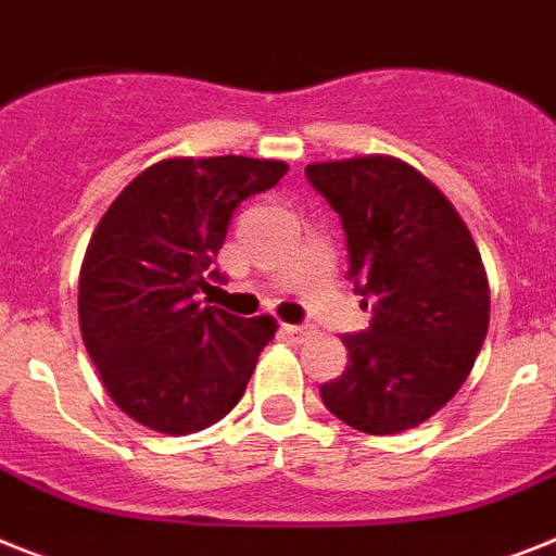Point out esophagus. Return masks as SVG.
<instances>
[{"mask_svg":"<svg viewBox=\"0 0 556 556\" xmlns=\"http://www.w3.org/2000/svg\"><path fill=\"white\" fill-rule=\"evenodd\" d=\"M281 332L287 334V338H292V341H304L306 334H309V329H306V327H295V324H283Z\"/></svg>","mask_w":556,"mask_h":556,"instance_id":"esophagus-1","label":"esophagus"}]
</instances>
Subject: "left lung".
Here are the masks:
<instances>
[{"mask_svg": "<svg viewBox=\"0 0 556 556\" xmlns=\"http://www.w3.org/2000/svg\"><path fill=\"white\" fill-rule=\"evenodd\" d=\"M341 215L350 278L371 327L343 334L350 366L324 406L364 434H397L438 415L469 378L489 332V278L469 227L429 178L394 155L306 164Z\"/></svg>", "mask_w": 556, "mask_h": 556, "instance_id": "obj_1", "label": "left lung"}]
</instances>
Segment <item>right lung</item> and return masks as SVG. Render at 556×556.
<instances>
[{
	"mask_svg": "<svg viewBox=\"0 0 556 556\" xmlns=\"http://www.w3.org/2000/svg\"><path fill=\"white\" fill-rule=\"evenodd\" d=\"M278 159L173 155L132 178L96 224L79 273V329L104 389L136 424L192 434L232 412L278 332L199 301L229 215L281 181Z\"/></svg>",
	"mask_w": 556,
	"mask_h": 556,
	"instance_id": "add662e5",
	"label": "right lung"
}]
</instances>
